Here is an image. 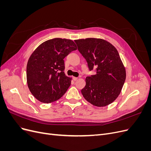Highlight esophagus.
<instances>
[{
    "label": "esophagus",
    "instance_id": "esophagus-1",
    "mask_svg": "<svg viewBox=\"0 0 151 151\" xmlns=\"http://www.w3.org/2000/svg\"><path fill=\"white\" fill-rule=\"evenodd\" d=\"M72 79H73V80H74V81H77V77H72Z\"/></svg>",
    "mask_w": 151,
    "mask_h": 151
}]
</instances>
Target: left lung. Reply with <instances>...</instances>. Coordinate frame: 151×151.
Wrapping results in <instances>:
<instances>
[{
	"mask_svg": "<svg viewBox=\"0 0 151 151\" xmlns=\"http://www.w3.org/2000/svg\"><path fill=\"white\" fill-rule=\"evenodd\" d=\"M77 48L96 74L86 78L82 94L98 107L111 104L119 96L126 79L125 68L116 48L107 41L89 38L75 40Z\"/></svg>",
	"mask_w": 151,
	"mask_h": 151,
	"instance_id": "obj_1",
	"label": "left lung"
}]
</instances>
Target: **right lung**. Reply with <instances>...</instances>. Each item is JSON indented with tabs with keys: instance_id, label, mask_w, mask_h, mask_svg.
Wrapping results in <instances>:
<instances>
[{
	"instance_id": "1",
	"label": "right lung",
	"mask_w": 151,
	"mask_h": 151,
	"mask_svg": "<svg viewBox=\"0 0 151 151\" xmlns=\"http://www.w3.org/2000/svg\"><path fill=\"white\" fill-rule=\"evenodd\" d=\"M76 50L71 40L53 38L42 43L31 55L26 67L27 84L38 101L50 103L65 93L71 78L63 72V58Z\"/></svg>"
}]
</instances>
